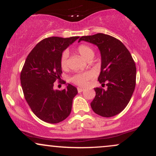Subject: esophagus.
Returning a JSON list of instances; mask_svg holds the SVG:
<instances>
[{
	"label": "esophagus",
	"mask_w": 156,
	"mask_h": 156,
	"mask_svg": "<svg viewBox=\"0 0 156 156\" xmlns=\"http://www.w3.org/2000/svg\"><path fill=\"white\" fill-rule=\"evenodd\" d=\"M83 91H84L83 88H81V87H78V92H83Z\"/></svg>",
	"instance_id": "esophagus-1"
}]
</instances>
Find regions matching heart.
Listing matches in <instances>:
<instances>
[{
    "mask_svg": "<svg viewBox=\"0 0 156 156\" xmlns=\"http://www.w3.org/2000/svg\"><path fill=\"white\" fill-rule=\"evenodd\" d=\"M77 53L82 58L87 61L91 60L94 57V51L92 47L88 44H82L77 48ZM60 64L62 69H65L68 67V52L64 51L61 55ZM93 78V74L91 73H76L70 78V81L78 86H86L88 81Z\"/></svg>",
    "mask_w": 156,
    "mask_h": 156,
    "instance_id": "obj_1",
    "label": "heart"
}]
</instances>
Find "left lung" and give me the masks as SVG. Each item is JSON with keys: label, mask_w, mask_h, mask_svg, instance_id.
I'll return each mask as SVG.
<instances>
[{"label": "left lung", "mask_w": 156, "mask_h": 156, "mask_svg": "<svg viewBox=\"0 0 156 156\" xmlns=\"http://www.w3.org/2000/svg\"><path fill=\"white\" fill-rule=\"evenodd\" d=\"M95 44L101 55V71L98 80L107 90L94 88L96 92L91 107L103 117H112L124 110L136 87V68L131 54L121 41L110 35L97 34L83 36L78 40Z\"/></svg>", "instance_id": "8db88e82"}]
</instances>
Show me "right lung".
<instances>
[{
    "mask_svg": "<svg viewBox=\"0 0 156 156\" xmlns=\"http://www.w3.org/2000/svg\"><path fill=\"white\" fill-rule=\"evenodd\" d=\"M79 37H52L42 39L27 56L20 73L25 99L37 117L48 123H58L69 115L78 90L68 84L63 90H54L60 80L62 52Z\"/></svg>",
    "mask_w": 156,
    "mask_h": 156,
    "instance_id": "right-lung-1",
    "label": "right lung"
}]
</instances>
